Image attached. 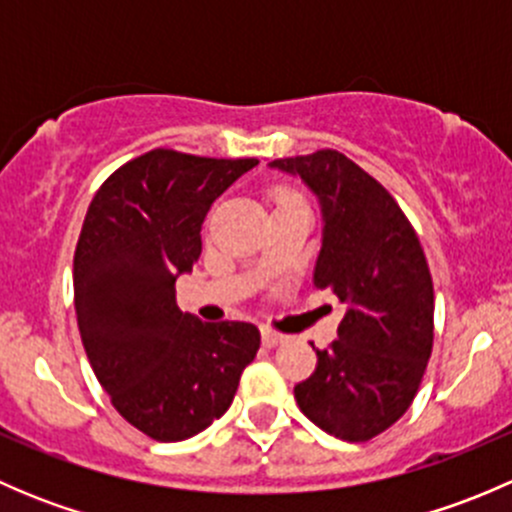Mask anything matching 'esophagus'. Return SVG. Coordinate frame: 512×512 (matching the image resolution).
Wrapping results in <instances>:
<instances>
[{"instance_id": "34e87169", "label": "esophagus", "mask_w": 512, "mask_h": 512, "mask_svg": "<svg viewBox=\"0 0 512 512\" xmlns=\"http://www.w3.org/2000/svg\"><path fill=\"white\" fill-rule=\"evenodd\" d=\"M282 342H285V334L275 332V329L270 327H262V344H265V347H277V344Z\"/></svg>"}]
</instances>
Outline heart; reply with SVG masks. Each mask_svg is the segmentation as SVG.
Returning <instances> with one entry per match:
<instances>
[{"label":"heart","mask_w":512,"mask_h":512,"mask_svg":"<svg viewBox=\"0 0 512 512\" xmlns=\"http://www.w3.org/2000/svg\"><path fill=\"white\" fill-rule=\"evenodd\" d=\"M287 200H299V198L294 193H289V190H280V193H277V203H287Z\"/></svg>","instance_id":"1"}]
</instances>
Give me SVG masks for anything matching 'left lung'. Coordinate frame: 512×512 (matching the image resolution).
Wrapping results in <instances>:
<instances>
[{
	"label": "left lung",
	"instance_id": "8db88e82",
	"mask_svg": "<svg viewBox=\"0 0 512 512\" xmlns=\"http://www.w3.org/2000/svg\"><path fill=\"white\" fill-rule=\"evenodd\" d=\"M322 205L314 287L347 307L339 339L294 386L302 414L342 441H369L414 401L433 347V282L426 255L389 190L344 153L277 158Z\"/></svg>",
	"mask_w": 512,
	"mask_h": 512
}]
</instances>
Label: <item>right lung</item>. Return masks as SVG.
I'll return each mask as SVG.
<instances>
[{
  "label": "right lung",
  "instance_id": "right-lung-1",
  "mask_svg": "<svg viewBox=\"0 0 512 512\" xmlns=\"http://www.w3.org/2000/svg\"><path fill=\"white\" fill-rule=\"evenodd\" d=\"M255 165L156 148L108 175L86 213L74 252L81 342L113 409L153 441H185L223 416L260 349L255 324L200 322L175 302L210 205Z\"/></svg>",
  "mask_w": 512,
  "mask_h": 512
}]
</instances>
